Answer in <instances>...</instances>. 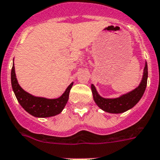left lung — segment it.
<instances>
[{"instance_id":"obj_1","label":"left lung","mask_w":160,"mask_h":160,"mask_svg":"<svg viewBox=\"0 0 160 160\" xmlns=\"http://www.w3.org/2000/svg\"><path fill=\"white\" fill-rule=\"evenodd\" d=\"M147 77H148V68L147 63L146 62V66L144 68V75L142 78V82L140 85L133 91L124 94L120 98L114 99H106L100 97L97 92L96 88L93 84L91 85L92 88V96L95 102L101 109L103 111L109 112V113H123L124 111L131 109L132 107L136 105L142 98V95L146 90V84H147Z\"/></svg>"}]
</instances>
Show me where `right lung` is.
I'll return each mask as SVG.
<instances>
[{
  "instance_id": "right-lung-1",
  "label": "right lung",
  "mask_w": 160,
  "mask_h": 160,
  "mask_svg": "<svg viewBox=\"0 0 160 160\" xmlns=\"http://www.w3.org/2000/svg\"><path fill=\"white\" fill-rule=\"evenodd\" d=\"M11 84L17 100L27 112L36 117H50L61 113L69 98V92L73 83L70 84L65 92L60 98L56 99H47L37 98L29 94L19 86L16 79L14 66L11 70Z\"/></svg>"
}]
</instances>
